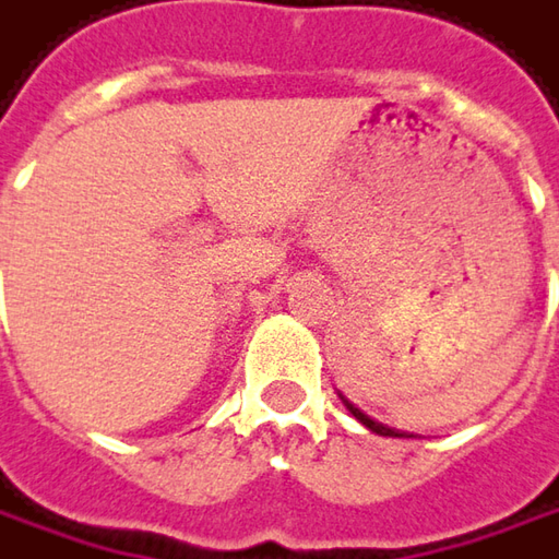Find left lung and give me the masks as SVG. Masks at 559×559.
<instances>
[{"label":"left lung","mask_w":559,"mask_h":559,"mask_svg":"<svg viewBox=\"0 0 559 559\" xmlns=\"http://www.w3.org/2000/svg\"><path fill=\"white\" fill-rule=\"evenodd\" d=\"M341 401H344V406H347L353 416H356V423H362L366 428H369V431H376V435H384V438H413V435H406V431H397V428H388L384 423H376V419H372V416H366V413H362L359 406H353L347 397H341Z\"/></svg>","instance_id":"left-lung-1"}]
</instances>
